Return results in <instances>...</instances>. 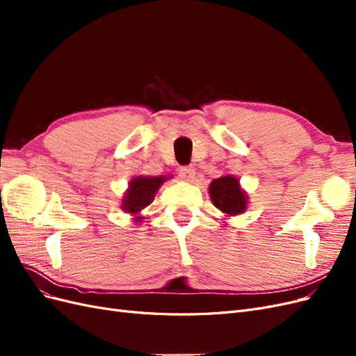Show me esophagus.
I'll return each instance as SVG.
<instances>
[{
  "mask_svg": "<svg viewBox=\"0 0 356 356\" xmlns=\"http://www.w3.org/2000/svg\"><path fill=\"white\" fill-rule=\"evenodd\" d=\"M179 178L182 181H187V182H193L196 178V170L193 168H182L179 170Z\"/></svg>",
  "mask_w": 356,
  "mask_h": 356,
  "instance_id": "34e87169",
  "label": "esophagus"
}]
</instances>
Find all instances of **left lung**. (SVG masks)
<instances>
[{"label": "left lung", "mask_w": 356, "mask_h": 356, "mask_svg": "<svg viewBox=\"0 0 356 356\" xmlns=\"http://www.w3.org/2000/svg\"><path fill=\"white\" fill-rule=\"evenodd\" d=\"M209 197L224 217H238L248 208V195L234 175H222L209 184Z\"/></svg>", "instance_id": "left-lung-1"}]
</instances>
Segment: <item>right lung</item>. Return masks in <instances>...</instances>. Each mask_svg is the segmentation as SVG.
Here are the masks:
<instances>
[{
  "instance_id": "1",
  "label": "right lung",
  "mask_w": 356,
  "mask_h": 356,
  "mask_svg": "<svg viewBox=\"0 0 356 356\" xmlns=\"http://www.w3.org/2000/svg\"><path fill=\"white\" fill-rule=\"evenodd\" d=\"M172 175H159V177H145V175H138L134 177L129 181L127 190L122 197V209L132 215L134 222H143L145 220L141 212L148 207L149 203L154 200L156 193L161 187L163 182L170 179Z\"/></svg>"
}]
</instances>
